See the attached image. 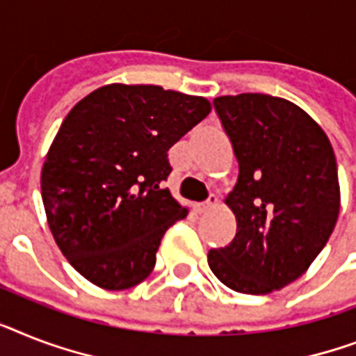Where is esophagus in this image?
Returning a JSON list of instances; mask_svg holds the SVG:
<instances>
[{
    "label": "esophagus",
    "instance_id": "obj_1",
    "mask_svg": "<svg viewBox=\"0 0 356 356\" xmlns=\"http://www.w3.org/2000/svg\"><path fill=\"white\" fill-rule=\"evenodd\" d=\"M216 207H218V197H216V195H210L207 203L195 204V210H197L199 213H204V212H208V210H212V208H216Z\"/></svg>",
    "mask_w": 356,
    "mask_h": 356
}]
</instances>
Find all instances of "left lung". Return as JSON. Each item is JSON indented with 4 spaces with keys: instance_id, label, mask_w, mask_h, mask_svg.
I'll list each match as a JSON object with an SVG mask.
<instances>
[{
    "instance_id": "1",
    "label": "left lung",
    "mask_w": 356,
    "mask_h": 356,
    "mask_svg": "<svg viewBox=\"0 0 356 356\" xmlns=\"http://www.w3.org/2000/svg\"><path fill=\"white\" fill-rule=\"evenodd\" d=\"M239 163L227 195L236 238L208 252L236 293L268 294L298 280L333 234L340 212L337 159L318 122L291 100L263 93L213 98Z\"/></svg>"
}]
</instances>
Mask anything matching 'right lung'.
<instances>
[{"mask_svg":"<svg viewBox=\"0 0 356 356\" xmlns=\"http://www.w3.org/2000/svg\"><path fill=\"white\" fill-rule=\"evenodd\" d=\"M212 106L148 83H108L83 97L58 129L42 168L54 241L93 285L124 291L148 278L164 232L188 216L161 183L168 149Z\"/></svg>","mask_w":356,"mask_h":356,"instance_id":"1","label":"right lung"}]
</instances>
